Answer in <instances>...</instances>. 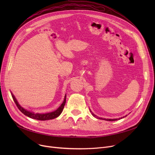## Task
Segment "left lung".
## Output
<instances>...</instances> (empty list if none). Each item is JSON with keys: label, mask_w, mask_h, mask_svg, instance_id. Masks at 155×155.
<instances>
[{"label": "left lung", "mask_w": 155, "mask_h": 155, "mask_svg": "<svg viewBox=\"0 0 155 155\" xmlns=\"http://www.w3.org/2000/svg\"><path fill=\"white\" fill-rule=\"evenodd\" d=\"M91 112L92 113V116H94V117H96V118H97V119H103V120H109V121H114V120H119V119H123V118H124V117H126L127 116V115L126 116H124V117H120V118H119V119H103V118H100V117H99L98 116H95L94 114L91 110Z\"/></svg>", "instance_id": "8db88e82"}]
</instances>
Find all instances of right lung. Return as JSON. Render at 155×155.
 Returning a JSON list of instances; mask_svg holds the SVG:
<instances>
[{"instance_id": "add662e5", "label": "right lung", "mask_w": 155, "mask_h": 155, "mask_svg": "<svg viewBox=\"0 0 155 155\" xmlns=\"http://www.w3.org/2000/svg\"><path fill=\"white\" fill-rule=\"evenodd\" d=\"M12 99L15 102V104L17 105L18 108L19 109V110L23 113L24 115L32 118L34 119H36V120H50V119H54L57 117H58L61 113L62 112L64 106L65 105V103H66V95L64 96V101L63 102V103L61 104V105L56 110L51 112H48V113H46V114H39V113H35L33 112H31V111H28L27 110H26L25 109H24L22 107H21V105L19 104L18 101L16 100L15 97H14V95H13V94L11 92Z\"/></svg>"}]
</instances>
